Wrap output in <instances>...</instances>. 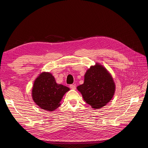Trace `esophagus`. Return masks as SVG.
Here are the masks:
<instances>
[{
	"mask_svg": "<svg viewBox=\"0 0 148 148\" xmlns=\"http://www.w3.org/2000/svg\"><path fill=\"white\" fill-rule=\"evenodd\" d=\"M70 88L71 89H76L75 84H70Z\"/></svg>",
	"mask_w": 148,
	"mask_h": 148,
	"instance_id": "1",
	"label": "esophagus"
}]
</instances>
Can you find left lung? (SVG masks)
Listing matches in <instances>:
<instances>
[{
    "label": "left lung",
    "mask_w": 148,
    "mask_h": 148,
    "mask_svg": "<svg viewBox=\"0 0 148 148\" xmlns=\"http://www.w3.org/2000/svg\"><path fill=\"white\" fill-rule=\"evenodd\" d=\"M84 101L93 109H101L112 99L115 84L110 73L102 65L91 66L84 75V83L77 87Z\"/></svg>",
    "instance_id": "8db88e82"
}]
</instances>
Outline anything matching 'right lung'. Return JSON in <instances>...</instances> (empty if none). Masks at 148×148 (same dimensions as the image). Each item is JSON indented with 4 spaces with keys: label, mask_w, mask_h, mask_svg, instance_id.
<instances>
[{
    "label": "right lung",
    "mask_w": 148,
    "mask_h": 148,
    "mask_svg": "<svg viewBox=\"0 0 148 148\" xmlns=\"http://www.w3.org/2000/svg\"><path fill=\"white\" fill-rule=\"evenodd\" d=\"M69 90V88L57 84L51 73L44 71L34 80L32 98L40 108L52 112L60 106L62 97Z\"/></svg>",
    "instance_id": "obj_1"
}]
</instances>
